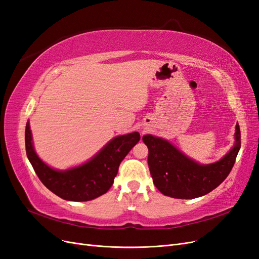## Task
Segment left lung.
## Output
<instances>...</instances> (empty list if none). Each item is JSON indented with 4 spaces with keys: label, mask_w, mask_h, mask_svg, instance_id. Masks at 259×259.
I'll list each match as a JSON object with an SVG mask.
<instances>
[{
    "label": "left lung",
    "mask_w": 259,
    "mask_h": 259,
    "mask_svg": "<svg viewBox=\"0 0 259 259\" xmlns=\"http://www.w3.org/2000/svg\"><path fill=\"white\" fill-rule=\"evenodd\" d=\"M143 142L149 149L148 165L156 189L170 198L195 199L214 190L229 175L241 147V134L237 123L233 146L221 160L209 164L194 161L162 137L147 134Z\"/></svg>",
    "instance_id": "left-lung-1"
}]
</instances>
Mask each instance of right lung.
Wrapping results in <instances>:
<instances>
[{"mask_svg": "<svg viewBox=\"0 0 259 259\" xmlns=\"http://www.w3.org/2000/svg\"><path fill=\"white\" fill-rule=\"evenodd\" d=\"M139 139L138 132L119 135L85 163L67 169H56L48 165L35 152L29 121L25 133L27 156L37 177L59 198L74 202L94 200L110 189L120 163Z\"/></svg>", "mask_w": 259, "mask_h": 259, "instance_id": "obj_1", "label": "right lung"}]
</instances>
